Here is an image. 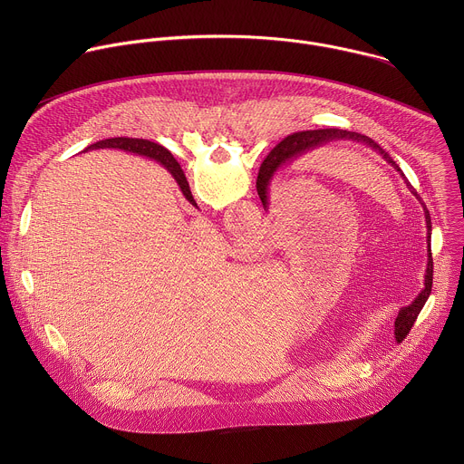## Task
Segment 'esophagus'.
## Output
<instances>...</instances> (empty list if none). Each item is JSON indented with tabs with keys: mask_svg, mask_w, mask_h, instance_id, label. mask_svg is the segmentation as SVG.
Returning <instances> with one entry per match:
<instances>
[{
	"mask_svg": "<svg viewBox=\"0 0 464 464\" xmlns=\"http://www.w3.org/2000/svg\"><path fill=\"white\" fill-rule=\"evenodd\" d=\"M247 247H253V246H251V244H249V246H247Z\"/></svg>",
	"mask_w": 464,
	"mask_h": 464,
	"instance_id": "1",
	"label": "esophagus"
}]
</instances>
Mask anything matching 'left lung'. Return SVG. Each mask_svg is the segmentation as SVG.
Instances as JSON below:
<instances>
[{"mask_svg": "<svg viewBox=\"0 0 464 464\" xmlns=\"http://www.w3.org/2000/svg\"><path fill=\"white\" fill-rule=\"evenodd\" d=\"M333 141H358V143H365L367 147L374 149L387 163H391L396 170H401V167L396 165L392 161V158L378 145L374 143L371 138L367 136H362V134H356V131H349V130H338V128H324V130H306V131H297V134H292L288 136L286 140H283L276 149L274 152L264 160V163L260 165V170H258V176H256V192L260 196V202L264 208H268V185H270V179L274 178V174L277 172V169L286 163V161H292L310 150H315L319 147H324L328 143ZM404 176V174H402ZM408 183V181H406ZM408 187L411 188V192L419 198L417 190L408 183ZM420 202V198H419ZM424 206V204H422ZM424 215H426V227H428V242L431 240V218H430V211L426 209L424 206ZM431 285H433V258H431V249H428V268H426V281H424V290L417 295V299L410 304V306H404L401 312H399V317H396L394 321V334H396V342H402L408 334L410 330L413 326V323L417 321V315L420 314L422 306L426 304L430 294H431Z\"/></svg>", "mask_w": 464, "mask_h": 464, "instance_id": "obj_1", "label": "left lung"}]
</instances>
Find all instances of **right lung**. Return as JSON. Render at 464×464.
<instances>
[{
    "label": "right lung",
    "mask_w": 464,
    "mask_h": 464,
    "mask_svg": "<svg viewBox=\"0 0 464 464\" xmlns=\"http://www.w3.org/2000/svg\"><path fill=\"white\" fill-rule=\"evenodd\" d=\"M97 149H119V150H124V152H131V154L156 160L158 163L167 167V170L178 181L183 196L194 206V198L190 194V188H188V183H187V178H185L181 167L172 158V154L165 147H161L160 143H154V141H149V140H134V138H111V140H102V141H97V143L90 145L84 152L97 150Z\"/></svg>",
    "instance_id": "1"
}]
</instances>
